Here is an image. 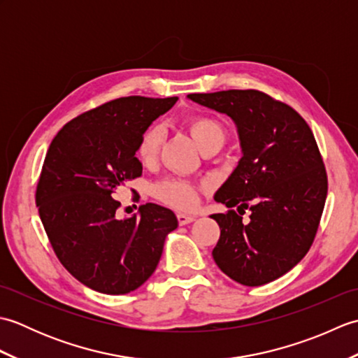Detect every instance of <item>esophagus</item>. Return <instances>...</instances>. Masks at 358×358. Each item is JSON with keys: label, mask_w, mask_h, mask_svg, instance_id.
Listing matches in <instances>:
<instances>
[{"label": "esophagus", "mask_w": 358, "mask_h": 358, "mask_svg": "<svg viewBox=\"0 0 358 358\" xmlns=\"http://www.w3.org/2000/svg\"><path fill=\"white\" fill-rule=\"evenodd\" d=\"M177 220H178V224H180V226H185V224L192 223L194 220H195V217L186 215V214H178V215H177Z\"/></svg>", "instance_id": "esophagus-1"}]
</instances>
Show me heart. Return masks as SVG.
Segmentation results:
<instances>
[{"instance_id":"b5f03b06","label":"heart","mask_w":358,"mask_h":358,"mask_svg":"<svg viewBox=\"0 0 358 358\" xmlns=\"http://www.w3.org/2000/svg\"><path fill=\"white\" fill-rule=\"evenodd\" d=\"M187 127L201 150H220L223 148L227 132L222 121L217 118L196 115L187 121ZM163 136L164 129L162 124H152L144 131L136 146V157L140 158V162L149 163L157 157L162 148ZM152 192L157 200L175 209L189 210L194 209L199 203V186L183 178H166L157 183Z\"/></svg>"}]
</instances>
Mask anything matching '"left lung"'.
Instances as JSON below:
<instances>
[{"label":"left lung","mask_w":358,"mask_h":358,"mask_svg":"<svg viewBox=\"0 0 358 358\" xmlns=\"http://www.w3.org/2000/svg\"><path fill=\"white\" fill-rule=\"evenodd\" d=\"M187 98L231 117L243 150L214 196L229 210L210 215L220 226L212 257L227 277L245 286L277 280L313 246L328 195L314 134L291 106L255 89ZM246 208L248 222L242 220Z\"/></svg>","instance_id":"obj_1"}]
</instances>
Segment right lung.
Listing matches in <instances>:
<instances>
[{
	"label": "right lung",
	"mask_w": 358,
	"mask_h": 358,
	"mask_svg": "<svg viewBox=\"0 0 358 358\" xmlns=\"http://www.w3.org/2000/svg\"><path fill=\"white\" fill-rule=\"evenodd\" d=\"M177 96H121L81 113L52 140L38 178V214L59 263L94 291L121 295L154 273L166 235L178 226L171 209L146 203L140 217L117 218L112 195L141 177L135 157L144 131Z\"/></svg>",
	"instance_id": "right-lung-1"
}]
</instances>
